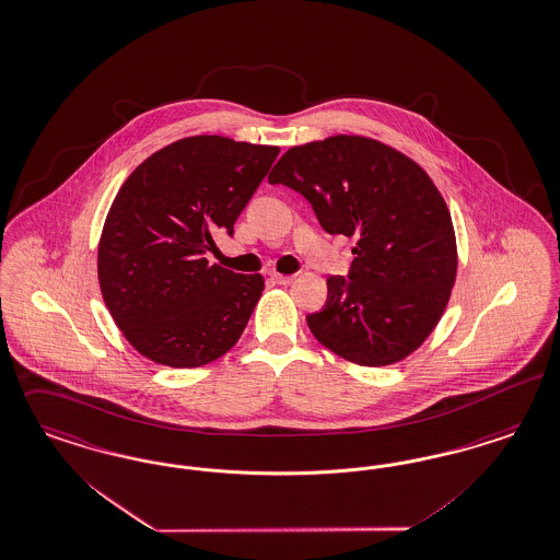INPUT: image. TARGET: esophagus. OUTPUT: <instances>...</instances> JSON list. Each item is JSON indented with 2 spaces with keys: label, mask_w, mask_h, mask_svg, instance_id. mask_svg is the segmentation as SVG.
<instances>
[{
  "label": "esophagus",
  "mask_w": 560,
  "mask_h": 560,
  "mask_svg": "<svg viewBox=\"0 0 560 560\" xmlns=\"http://www.w3.org/2000/svg\"><path fill=\"white\" fill-rule=\"evenodd\" d=\"M271 280L276 282V284H280V287H289L294 282V276H282V273H273L271 276Z\"/></svg>",
  "instance_id": "1"
}]
</instances>
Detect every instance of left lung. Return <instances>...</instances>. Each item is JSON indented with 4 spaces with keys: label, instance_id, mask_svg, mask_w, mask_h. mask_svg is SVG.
Instances as JSON below:
<instances>
[{
    "label": "left lung",
    "instance_id": "left-lung-1",
    "mask_svg": "<svg viewBox=\"0 0 560 560\" xmlns=\"http://www.w3.org/2000/svg\"><path fill=\"white\" fill-rule=\"evenodd\" d=\"M270 185L301 192L328 234L354 236L351 268L328 278L313 336L359 365H390L440 322L456 276L451 211L430 176L390 147L338 135L292 147Z\"/></svg>",
    "mask_w": 560,
    "mask_h": 560
}]
</instances>
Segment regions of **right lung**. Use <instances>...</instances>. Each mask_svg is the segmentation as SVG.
<instances>
[{
    "mask_svg": "<svg viewBox=\"0 0 560 560\" xmlns=\"http://www.w3.org/2000/svg\"><path fill=\"white\" fill-rule=\"evenodd\" d=\"M280 149L188 137L160 149L118 190L100 241L105 305L155 363L199 368L230 351L249 322L259 273L209 266L213 232L234 222Z\"/></svg>",
    "mask_w": 560,
    "mask_h": 560,
    "instance_id": "right-lung-1",
    "label": "right lung"
}]
</instances>
